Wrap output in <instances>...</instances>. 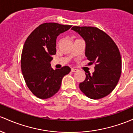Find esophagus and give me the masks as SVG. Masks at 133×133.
<instances>
[{
	"label": "esophagus",
	"mask_w": 133,
	"mask_h": 133,
	"mask_svg": "<svg viewBox=\"0 0 133 133\" xmlns=\"http://www.w3.org/2000/svg\"><path fill=\"white\" fill-rule=\"evenodd\" d=\"M78 70L76 69H71V72H78Z\"/></svg>",
	"instance_id": "1"
}]
</instances>
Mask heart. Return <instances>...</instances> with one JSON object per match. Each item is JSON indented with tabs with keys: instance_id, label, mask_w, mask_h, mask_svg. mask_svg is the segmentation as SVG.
<instances>
[{
	"instance_id": "obj_1",
	"label": "heart",
	"mask_w": 133,
	"mask_h": 133,
	"mask_svg": "<svg viewBox=\"0 0 133 133\" xmlns=\"http://www.w3.org/2000/svg\"><path fill=\"white\" fill-rule=\"evenodd\" d=\"M78 40H80V39H77V40H75V42H76V41H78ZM60 43H61V41H59V42H57V45H56L57 49V48L59 47V46Z\"/></svg>"
}]
</instances>
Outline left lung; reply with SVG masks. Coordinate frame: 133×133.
Instances as JSON below:
<instances>
[{
  "mask_svg": "<svg viewBox=\"0 0 133 133\" xmlns=\"http://www.w3.org/2000/svg\"><path fill=\"white\" fill-rule=\"evenodd\" d=\"M72 30L85 41V55L90 64L95 65L92 74L85 73L80 90L94 100L106 97L116 88L121 76L122 60L117 46L107 33L96 27L73 26Z\"/></svg>",
  "mask_w": 133,
  "mask_h": 133,
  "instance_id": "1",
  "label": "left lung"
}]
</instances>
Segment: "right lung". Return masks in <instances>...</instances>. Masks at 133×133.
Here are the masks:
<instances>
[{
	"label": "right lung",
	"mask_w": 133,
	"mask_h": 133,
	"mask_svg": "<svg viewBox=\"0 0 133 133\" xmlns=\"http://www.w3.org/2000/svg\"><path fill=\"white\" fill-rule=\"evenodd\" d=\"M71 25L55 23L40 24L26 39L21 54V71L26 85L36 97L49 98L61 88L63 77L71 68L64 66L54 70L50 62L56 54V39Z\"/></svg>",
	"instance_id": "1"
}]
</instances>
